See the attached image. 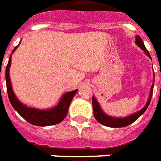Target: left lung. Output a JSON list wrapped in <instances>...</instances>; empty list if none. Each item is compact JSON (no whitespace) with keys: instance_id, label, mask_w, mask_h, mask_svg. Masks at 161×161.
Segmentation results:
<instances>
[{"instance_id":"left-lung-1","label":"left lung","mask_w":161,"mask_h":161,"mask_svg":"<svg viewBox=\"0 0 161 161\" xmlns=\"http://www.w3.org/2000/svg\"><path fill=\"white\" fill-rule=\"evenodd\" d=\"M135 43L139 47H141V49L144 51V53L147 55L150 59V53L148 52L146 47H145L144 43L142 42V39L139 36L136 35V38H135ZM152 60V59H151ZM154 76V74H153ZM153 85L154 82L152 84L151 88H150V94H149V98H148L147 102L146 103L145 107L142 109H141L140 111L136 112V113H133L132 114L128 115L126 117H123V118H118V117H113L110 115L107 114L105 112H103L102 108H101V106L99 104V102L96 100V98L93 96V100H92V103H93V115L95 117V119L98 122H100L102 125H104L106 126H109V127H123V126H126L134 122L138 118H140V116L143 114L145 111L147 109L148 106L150 104V101H151L152 95H153Z\"/></svg>"}]
</instances>
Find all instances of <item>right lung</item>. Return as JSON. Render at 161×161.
Returning <instances> with one entry per match:
<instances>
[{"label": "right lung", "mask_w": 161, "mask_h": 161, "mask_svg": "<svg viewBox=\"0 0 161 161\" xmlns=\"http://www.w3.org/2000/svg\"><path fill=\"white\" fill-rule=\"evenodd\" d=\"M18 46L14 48L12 53L14 52V50L16 49ZM10 66H11V55H10L8 63L6 68V82H7V91H8V99H9L11 105L14 108V110L28 122L35 126H52V125H55V124H59L61 122L68 114L70 103L76 93L78 92V89L65 93L60 98L59 103L53 108H48V109H38L35 108H30L27 105L23 104L22 102H20L14 93L9 76Z\"/></svg>", "instance_id": "right-lung-1"}]
</instances>
